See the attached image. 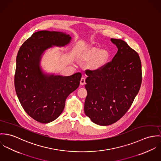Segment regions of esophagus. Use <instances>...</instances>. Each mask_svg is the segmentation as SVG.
<instances>
[{
    "label": "esophagus",
    "mask_w": 161,
    "mask_h": 161,
    "mask_svg": "<svg viewBox=\"0 0 161 161\" xmlns=\"http://www.w3.org/2000/svg\"><path fill=\"white\" fill-rule=\"evenodd\" d=\"M85 84V78L84 77H82L80 80V85L81 86H83Z\"/></svg>",
    "instance_id": "34e87169"
}]
</instances>
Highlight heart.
I'll return each mask as SVG.
<instances>
[{"label":"heart","mask_w":161,"mask_h":161,"mask_svg":"<svg viewBox=\"0 0 161 161\" xmlns=\"http://www.w3.org/2000/svg\"><path fill=\"white\" fill-rule=\"evenodd\" d=\"M83 58L86 60H91L90 62L91 68L93 70H99L103 67L107 63L108 53L106 50L92 47L84 54Z\"/></svg>","instance_id":"heart-1"}]
</instances>
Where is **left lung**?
Here are the masks:
<instances>
[{"mask_svg": "<svg viewBox=\"0 0 161 161\" xmlns=\"http://www.w3.org/2000/svg\"><path fill=\"white\" fill-rule=\"evenodd\" d=\"M117 53L101 70H87L85 113L94 124L111 125L122 117L139 92L142 81L138 53L123 40L110 39Z\"/></svg>", "mask_w": 161, "mask_h": 161, "instance_id": "8db88e82", "label": "left lung"}]
</instances>
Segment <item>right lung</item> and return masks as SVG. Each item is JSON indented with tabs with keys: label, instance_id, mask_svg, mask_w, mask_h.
<instances>
[{
	"label": "right lung",
	"instance_id": "right-lung-1",
	"mask_svg": "<svg viewBox=\"0 0 161 161\" xmlns=\"http://www.w3.org/2000/svg\"><path fill=\"white\" fill-rule=\"evenodd\" d=\"M72 37L60 31H40L20 47L16 60L15 88L21 106L31 118L42 124L51 122L62 113L65 100L77 89L81 73L62 76L44 71L41 59L54 46H67Z\"/></svg>",
	"mask_w": 161,
	"mask_h": 161
}]
</instances>
